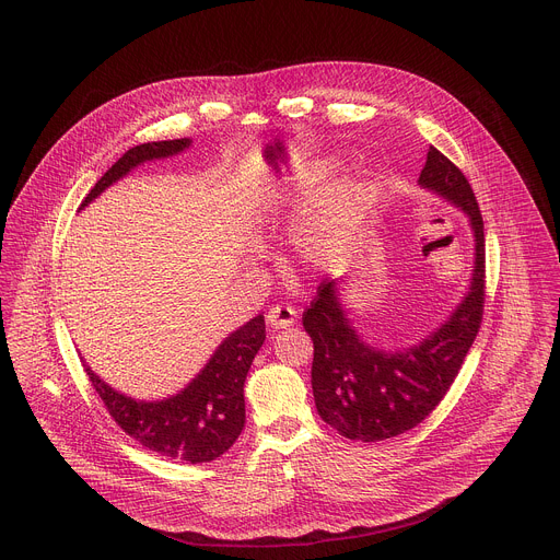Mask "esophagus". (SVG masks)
I'll return each instance as SVG.
<instances>
[{
  "mask_svg": "<svg viewBox=\"0 0 560 560\" xmlns=\"http://www.w3.org/2000/svg\"><path fill=\"white\" fill-rule=\"evenodd\" d=\"M296 316H299V314H296V310H294L292 305H272V307L268 310L266 322H268V326H270L272 330H281V328L294 326Z\"/></svg>",
  "mask_w": 560,
  "mask_h": 560,
  "instance_id": "34e87169",
  "label": "esophagus"
}]
</instances>
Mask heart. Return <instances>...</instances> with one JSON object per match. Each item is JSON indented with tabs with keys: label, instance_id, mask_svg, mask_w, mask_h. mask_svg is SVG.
Masks as SVG:
<instances>
[{
	"label": "heart",
	"instance_id": "heart-1",
	"mask_svg": "<svg viewBox=\"0 0 560 560\" xmlns=\"http://www.w3.org/2000/svg\"><path fill=\"white\" fill-rule=\"evenodd\" d=\"M326 171L303 173L290 182L281 197L296 203L314 192ZM370 210V195L363 186H343L316 199L303 214L296 230V244L303 259L316 268H335L343 264L354 250L365 214Z\"/></svg>",
	"mask_w": 560,
	"mask_h": 560
}]
</instances>
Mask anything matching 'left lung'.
<instances>
[{
    "label": "left lung",
    "instance_id": "1",
    "mask_svg": "<svg viewBox=\"0 0 560 560\" xmlns=\"http://www.w3.org/2000/svg\"><path fill=\"white\" fill-rule=\"evenodd\" d=\"M419 184L463 210L474 232L469 290L447 322L419 346L385 352L365 343L350 326L337 281L318 285L314 301L303 312V328L314 343L316 412L350 441H385L425 421L447 394L481 328L486 234L471 186L434 145L428 150Z\"/></svg>",
    "mask_w": 560,
    "mask_h": 560
}]
</instances>
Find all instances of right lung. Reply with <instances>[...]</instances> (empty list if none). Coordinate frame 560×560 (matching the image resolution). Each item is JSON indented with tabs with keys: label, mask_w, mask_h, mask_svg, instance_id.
<instances>
[{
	"label": "right lung",
	"mask_w": 560,
	"mask_h": 560,
	"mask_svg": "<svg viewBox=\"0 0 560 560\" xmlns=\"http://www.w3.org/2000/svg\"><path fill=\"white\" fill-rule=\"evenodd\" d=\"M190 143V139H171L130 148L95 184L82 208L143 162L179 154ZM264 341L266 322L264 314H257L225 337L206 368L179 394L164 401H137L113 389L86 363L84 370L106 410L128 436L166 458L210 463L232 447L246 425L244 383Z\"/></svg>",
	"instance_id": "1"
}]
</instances>
